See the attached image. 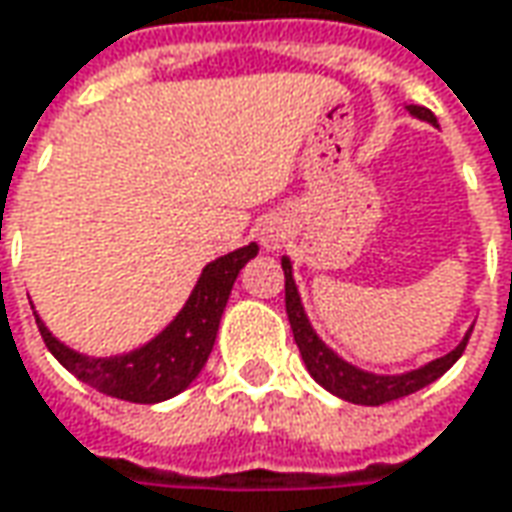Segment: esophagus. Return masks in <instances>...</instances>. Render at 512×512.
Instances as JSON below:
<instances>
[{"instance_id": "esophagus-1", "label": "esophagus", "mask_w": 512, "mask_h": 512, "mask_svg": "<svg viewBox=\"0 0 512 512\" xmlns=\"http://www.w3.org/2000/svg\"><path fill=\"white\" fill-rule=\"evenodd\" d=\"M256 236H259V242H262L265 250H279L287 239L285 219H282V216H265V219L256 225Z\"/></svg>"}]
</instances>
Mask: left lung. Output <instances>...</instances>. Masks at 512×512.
Returning <instances> with one entry per match:
<instances>
[{
	"label": "left lung",
	"mask_w": 512,
	"mask_h": 512,
	"mask_svg": "<svg viewBox=\"0 0 512 512\" xmlns=\"http://www.w3.org/2000/svg\"><path fill=\"white\" fill-rule=\"evenodd\" d=\"M407 113L413 119H422L427 125L439 128L436 116L422 105H407ZM282 270H285V307L290 327H293V339L299 344V353H302V362H305L307 373L316 379V382L325 387L327 393L339 396L344 402L353 404H367V407H376V404L393 402V399H402L410 396L416 390H422L427 384H433L439 376H444L453 364L459 362V356L464 353V344L470 339V330L464 333V339L450 353H444L433 362L422 364L416 370H407V373H370L362 370L353 362L342 359L333 347H327L319 333L313 330L310 319H307L305 305H302V296H299V287L293 279V262L290 256H282Z\"/></svg>",
	"instance_id": "left-lung-1"
}]
</instances>
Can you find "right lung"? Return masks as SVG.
Wrapping results in <instances>:
<instances>
[{
  "label": "right lung",
  "instance_id": "obj_1",
  "mask_svg": "<svg viewBox=\"0 0 512 512\" xmlns=\"http://www.w3.org/2000/svg\"><path fill=\"white\" fill-rule=\"evenodd\" d=\"M259 253V245L239 247L205 265L202 276L190 290L182 310L162 327L150 342L116 356H85L65 342H59L48 325L36 316L39 333L59 364L70 370L79 382L93 390L122 399V402L156 404L179 396L202 373L207 356L213 350L219 322L239 270Z\"/></svg>",
  "mask_w": 512,
  "mask_h": 512
}]
</instances>
